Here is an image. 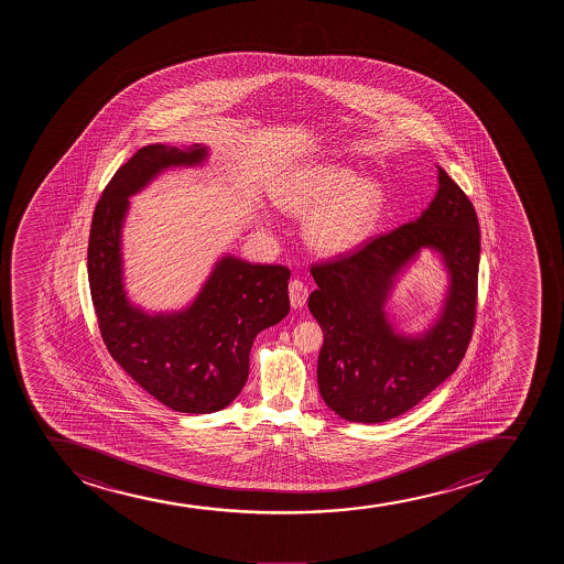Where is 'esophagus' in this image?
<instances>
[{
    "label": "esophagus",
    "instance_id": "34e87169",
    "mask_svg": "<svg viewBox=\"0 0 564 564\" xmlns=\"http://www.w3.org/2000/svg\"><path fill=\"white\" fill-rule=\"evenodd\" d=\"M306 297H308L306 285L301 280H292L290 282V303H292L293 308H301L305 305Z\"/></svg>",
    "mask_w": 564,
    "mask_h": 564
}]
</instances>
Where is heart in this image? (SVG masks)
<instances>
[{
    "label": "heart",
    "mask_w": 564,
    "mask_h": 564,
    "mask_svg": "<svg viewBox=\"0 0 564 564\" xmlns=\"http://www.w3.org/2000/svg\"><path fill=\"white\" fill-rule=\"evenodd\" d=\"M274 203L297 216L312 213L305 226L308 245L325 256H340L375 234L386 194L375 178H357L351 169L316 163L288 178Z\"/></svg>",
    "instance_id": "1"
}]
</instances>
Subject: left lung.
Returning <instances> with one entry per match:
<instances>
[{"mask_svg":"<svg viewBox=\"0 0 564 564\" xmlns=\"http://www.w3.org/2000/svg\"><path fill=\"white\" fill-rule=\"evenodd\" d=\"M429 247L451 276L437 322L421 336L397 334L382 306L404 265ZM479 226L473 203L438 167V192L420 218L312 265L308 297L324 330L317 388L335 414L382 423L414 409L454 375L473 338L478 299Z\"/></svg>","mask_w":564,"mask_h":564,"instance_id":"1","label":"left lung"}]
</instances>
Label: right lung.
<instances>
[{
  "mask_svg": "<svg viewBox=\"0 0 564 564\" xmlns=\"http://www.w3.org/2000/svg\"><path fill=\"white\" fill-rule=\"evenodd\" d=\"M207 155L203 144L137 150L104 189L88 240L91 303L107 350L144 391L184 414H210L234 402L248 380L253 338L290 312V269L235 256L218 259L184 311L149 314L126 295L122 226L131 195L165 169L202 165Z\"/></svg>",
  "mask_w": 564,
  "mask_h": 564,
  "instance_id": "right-lung-1",
  "label": "right lung"
}]
</instances>
